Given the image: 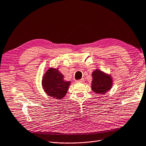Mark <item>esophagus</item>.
Here are the masks:
<instances>
[{
    "label": "esophagus",
    "mask_w": 146,
    "mask_h": 146,
    "mask_svg": "<svg viewBox=\"0 0 146 146\" xmlns=\"http://www.w3.org/2000/svg\"><path fill=\"white\" fill-rule=\"evenodd\" d=\"M76 82H78V83H82L84 82V79H81L80 80H76Z\"/></svg>",
    "instance_id": "obj_1"
}]
</instances>
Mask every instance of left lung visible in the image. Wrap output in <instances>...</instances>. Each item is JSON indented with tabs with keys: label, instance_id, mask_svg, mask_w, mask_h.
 <instances>
[{
	"label": "left lung",
	"instance_id": "1",
	"mask_svg": "<svg viewBox=\"0 0 146 146\" xmlns=\"http://www.w3.org/2000/svg\"><path fill=\"white\" fill-rule=\"evenodd\" d=\"M93 80L91 89L98 94H105L110 91L113 85V79L111 74H108L99 69H96L92 73Z\"/></svg>",
	"mask_w": 146,
	"mask_h": 146
}]
</instances>
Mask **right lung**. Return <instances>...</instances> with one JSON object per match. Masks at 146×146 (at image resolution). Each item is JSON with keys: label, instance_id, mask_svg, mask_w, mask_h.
Here are the masks:
<instances>
[{"label": "right lung", "instance_id": "1", "mask_svg": "<svg viewBox=\"0 0 146 146\" xmlns=\"http://www.w3.org/2000/svg\"><path fill=\"white\" fill-rule=\"evenodd\" d=\"M64 75L58 68H49L42 78V87L48 96L60 100L67 94L70 81L64 79Z\"/></svg>", "mask_w": 146, "mask_h": 146}]
</instances>
